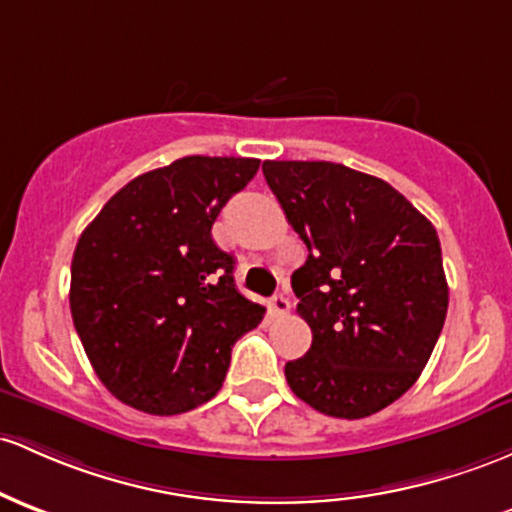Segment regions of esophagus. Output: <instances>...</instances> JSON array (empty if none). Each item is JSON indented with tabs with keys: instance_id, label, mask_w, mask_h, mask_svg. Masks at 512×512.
<instances>
[{
	"instance_id": "esophagus-1",
	"label": "esophagus",
	"mask_w": 512,
	"mask_h": 512,
	"mask_svg": "<svg viewBox=\"0 0 512 512\" xmlns=\"http://www.w3.org/2000/svg\"><path fill=\"white\" fill-rule=\"evenodd\" d=\"M269 311H272V316H286L291 311V301L284 294H277L269 301Z\"/></svg>"
}]
</instances>
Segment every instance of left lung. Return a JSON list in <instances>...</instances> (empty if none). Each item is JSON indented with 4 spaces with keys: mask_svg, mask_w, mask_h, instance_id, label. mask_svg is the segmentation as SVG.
<instances>
[{
    "mask_svg": "<svg viewBox=\"0 0 512 512\" xmlns=\"http://www.w3.org/2000/svg\"><path fill=\"white\" fill-rule=\"evenodd\" d=\"M262 172L308 247L291 286L313 342L286 381L333 418L379 413L418 381L445 325L437 230L384 179L338 162L265 160Z\"/></svg>",
    "mask_w": 512,
    "mask_h": 512,
    "instance_id": "1",
    "label": "left lung"
}]
</instances>
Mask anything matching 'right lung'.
<instances>
[{
  "mask_svg": "<svg viewBox=\"0 0 512 512\" xmlns=\"http://www.w3.org/2000/svg\"><path fill=\"white\" fill-rule=\"evenodd\" d=\"M257 167L255 157L174 160L131 179L77 240L72 320L101 384L126 406L177 415L211 401L235 340L265 318L211 238Z\"/></svg>",
  "mask_w": 512,
  "mask_h": 512,
  "instance_id": "right-lung-1",
  "label": "right lung"
}]
</instances>
